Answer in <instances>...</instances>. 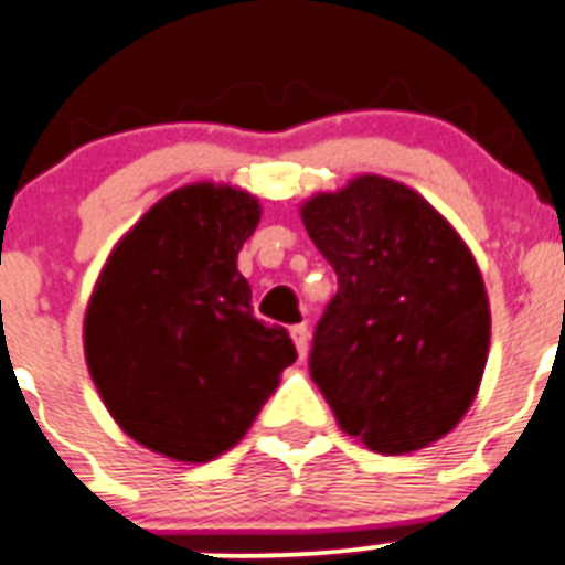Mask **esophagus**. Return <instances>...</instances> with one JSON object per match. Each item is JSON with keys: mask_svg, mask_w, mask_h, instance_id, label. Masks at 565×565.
I'll list each match as a JSON object with an SVG mask.
<instances>
[{"mask_svg": "<svg viewBox=\"0 0 565 565\" xmlns=\"http://www.w3.org/2000/svg\"><path fill=\"white\" fill-rule=\"evenodd\" d=\"M291 338H294V343H297L299 358H305V354H308V347H310V330H308V324H294V327H291Z\"/></svg>", "mask_w": 565, "mask_h": 565, "instance_id": "34e87169", "label": "esophagus"}]
</instances>
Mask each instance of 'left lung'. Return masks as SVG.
Returning a JSON list of instances; mask_svg holds the SVG:
<instances>
[{
	"label": "left lung",
	"mask_w": 565,
	"mask_h": 565,
	"mask_svg": "<svg viewBox=\"0 0 565 565\" xmlns=\"http://www.w3.org/2000/svg\"><path fill=\"white\" fill-rule=\"evenodd\" d=\"M338 274L310 347V377L347 435L416 452L463 418L480 388L491 310L480 268L416 191L358 177L302 207Z\"/></svg>",
	"instance_id": "1"
}]
</instances>
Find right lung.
<instances>
[{
	"label": "right lung",
	"instance_id": "add662e5",
	"mask_svg": "<svg viewBox=\"0 0 565 565\" xmlns=\"http://www.w3.org/2000/svg\"><path fill=\"white\" fill-rule=\"evenodd\" d=\"M260 207L230 185L169 193L121 238L85 313V360L118 427L205 463L235 447L297 360L286 327L252 316L235 266Z\"/></svg>",
	"mask_w": 565,
	"mask_h": 565
}]
</instances>
